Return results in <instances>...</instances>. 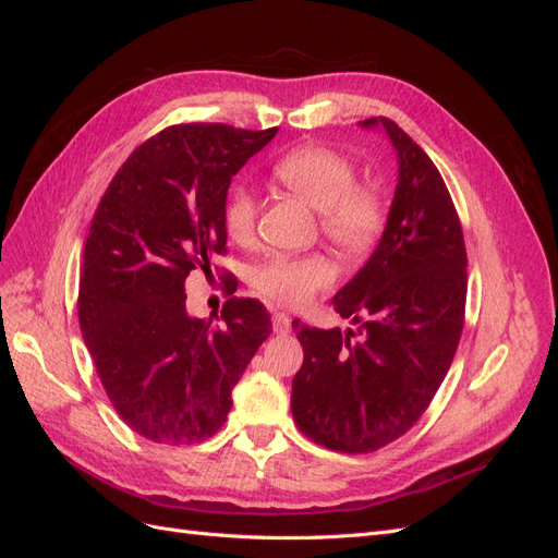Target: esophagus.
<instances>
[{"instance_id":"esophagus-1","label":"esophagus","mask_w":558,"mask_h":558,"mask_svg":"<svg viewBox=\"0 0 558 558\" xmlns=\"http://www.w3.org/2000/svg\"><path fill=\"white\" fill-rule=\"evenodd\" d=\"M272 330H275L277 335L291 332V318L286 316V314H281V312H275V314H272Z\"/></svg>"}]
</instances>
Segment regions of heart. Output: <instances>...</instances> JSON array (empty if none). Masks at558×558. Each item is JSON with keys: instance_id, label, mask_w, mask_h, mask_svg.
I'll return each mask as SVG.
<instances>
[{"instance_id": "1", "label": "heart", "mask_w": 558, "mask_h": 558, "mask_svg": "<svg viewBox=\"0 0 558 558\" xmlns=\"http://www.w3.org/2000/svg\"><path fill=\"white\" fill-rule=\"evenodd\" d=\"M272 177L318 209L326 240L349 258L363 256L384 230L386 207L377 189L356 183V165L328 146H300L272 165ZM258 202L248 185L234 183L223 197L221 218L228 238L244 242L256 226ZM335 279L328 258L275 253L251 269L248 281L265 298L300 307L326 291Z\"/></svg>"}]
</instances>
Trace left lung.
I'll list each match as a JSON object with an SVG mask.
<instances>
[{
    "label": "left lung",
    "instance_id": "left-lung-1",
    "mask_svg": "<svg viewBox=\"0 0 558 558\" xmlns=\"http://www.w3.org/2000/svg\"><path fill=\"white\" fill-rule=\"evenodd\" d=\"M381 128L398 156V185L381 240L332 298L359 330L300 326L305 351L291 412L316 445L367 453L408 433L428 410L459 347L465 318V244L447 185L408 132Z\"/></svg>",
    "mask_w": 558,
    "mask_h": 558
}]
</instances>
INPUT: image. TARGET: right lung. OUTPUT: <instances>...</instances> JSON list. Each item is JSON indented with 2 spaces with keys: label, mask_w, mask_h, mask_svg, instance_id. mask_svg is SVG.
<instances>
[{
  "label": "right lung",
  "mask_w": 558,
  "mask_h": 558,
  "mask_svg": "<svg viewBox=\"0 0 558 558\" xmlns=\"http://www.w3.org/2000/svg\"><path fill=\"white\" fill-rule=\"evenodd\" d=\"M223 123L172 125L132 150L93 216L78 324L125 424L158 445H195L226 424L232 388L272 332L263 302L230 298L226 326L185 312V277L226 253L232 177L272 140Z\"/></svg>",
  "instance_id": "right-lung-1"
}]
</instances>
